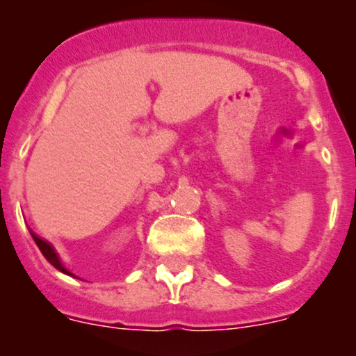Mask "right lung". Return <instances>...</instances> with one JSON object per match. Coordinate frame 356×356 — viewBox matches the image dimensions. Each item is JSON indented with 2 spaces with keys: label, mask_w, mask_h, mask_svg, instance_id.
<instances>
[{
  "label": "right lung",
  "mask_w": 356,
  "mask_h": 356,
  "mask_svg": "<svg viewBox=\"0 0 356 356\" xmlns=\"http://www.w3.org/2000/svg\"><path fill=\"white\" fill-rule=\"evenodd\" d=\"M31 234H32V232H31ZM32 238H34L35 245L39 246V250H41V253L44 254V258H46V260L49 261V264L53 265V267H55V268H58V270H60V272H63V274H68V275H72L70 272H68L67 268L63 267L62 264H60V260H58V254L55 253V248H53L51 245H49L48 241H44V239H41V238H39V236L32 234Z\"/></svg>",
  "instance_id": "add662e5"
}]
</instances>
